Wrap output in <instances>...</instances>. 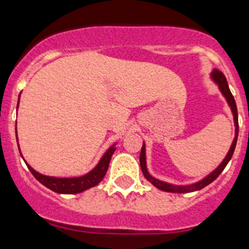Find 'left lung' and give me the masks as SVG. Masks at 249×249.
<instances>
[{
  "instance_id": "obj_1",
  "label": "left lung",
  "mask_w": 249,
  "mask_h": 249,
  "mask_svg": "<svg viewBox=\"0 0 249 249\" xmlns=\"http://www.w3.org/2000/svg\"><path fill=\"white\" fill-rule=\"evenodd\" d=\"M212 77H213V80H214L215 83L218 84V86H219L220 91H222V94L224 95V98H226L227 101H228L229 107H231V109H232L233 116H234L235 138H234V140H233L232 145H231V149H229L228 154H227V157L224 158V160L222 161V164L218 166L217 169H215L213 173H211L208 177H205L203 180L198 181V183H196V184L187 185V187H179V185L168 184V183H164V181H161V180H158V179L153 178V177L149 174L148 170H146V163H145V146H144V144H142V151H140V166H142V174H144V177H145V178L150 181L151 184L155 185L158 189L164 190V192H172V193H190V192H196V190L202 189V188H204V187H207L208 184H211L212 181L215 180V179L219 177V174L223 172V169L226 168V165L228 164V161L231 160V158H232L233 153H234L235 144H237V138H238V112H237V105H235V101H234V98H233L232 92H231V90H229L228 83H227V79H226V76H224V73L222 72V71H219L215 69V70L212 72Z\"/></svg>"
}]
</instances>
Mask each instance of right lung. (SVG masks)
Returning <instances> with one entry per match:
<instances>
[{"mask_svg":"<svg viewBox=\"0 0 249 249\" xmlns=\"http://www.w3.org/2000/svg\"><path fill=\"white\" fill-rule=\"evenodd\" d=\"M114 151H115V146H111L104 154L101 160L99 161L98 165L95 166L91 172L83 177H77V178H55V177L42 176V174L32 169L30 165H27V168L32 173V176L37 179L41 184H44L49 189L60 194H76L81 193V192L89 189V188L98 185L103 180L107 172L110 159H111V155L114 154Z\"/></svg>","mask_w":249,"mask_h":249,"instance_id":"obj_1","label":"right lung"}]
</instances>
